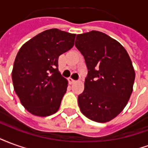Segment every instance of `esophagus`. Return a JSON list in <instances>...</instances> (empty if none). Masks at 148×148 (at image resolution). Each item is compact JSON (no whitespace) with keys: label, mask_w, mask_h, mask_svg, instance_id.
<instances>
[{"label":"esophagus","mask_w":148,"mask_h":148,"mask_svg":"<svg viewBox=\"0 0 148 148\" xmlns=\"http://www.w3.org/2000/svg\"><path fill=\"white\" fill-rule=\"evenodd\" d=\"M68 81H69V82H70V84H73V83H74L75 82H76V81L74 80V79H72L71 77H70V78L68 79Z\"/></svg>","instance_id":"34e87169"}]
</instances>
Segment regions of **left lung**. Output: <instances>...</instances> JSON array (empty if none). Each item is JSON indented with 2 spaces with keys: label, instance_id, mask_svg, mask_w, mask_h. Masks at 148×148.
Here are the masks:
<instances>
[{
  "label": "left lung",
  "instance_id": "8db88e82",
  "mask_svg": "<svg viewBox=\"0 0 148 148\" xmlns=\"http://www.w3.org/2000/svg\"><path fill=\"white\" fill-rule=\"evenodd\" d=\"M75 46L88 69L78 96L81 112L96 122L110 121L124 109L133 90L136 74L130 57L120 42L97 31L77 35Z\"/></svg>",
  "mask_w": 148,
  "mask_h": 148
}]
</instances>
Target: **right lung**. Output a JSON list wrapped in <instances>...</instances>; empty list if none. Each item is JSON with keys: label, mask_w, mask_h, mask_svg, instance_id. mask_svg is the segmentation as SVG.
I'll list each match as a JSON object with an SVG mask.
<instances>
[{"label": "right lung", "mask_w": 148, "mask_h": 148, "mask_svg": "<svg viewBox=\"0 0 148 148\" xmlns=\"http://www.w3.org/2000/svg\"><path fill=\"white\" fill-rule=\"evenodd\" d=\"M75 36L52 28L28 40L18 51L12 83L22 106L32 114L47 116L59 109L68 82L58 71V57L73 47Z\"/></svg>", "instance_id": "add662e5"}]
</instances>
